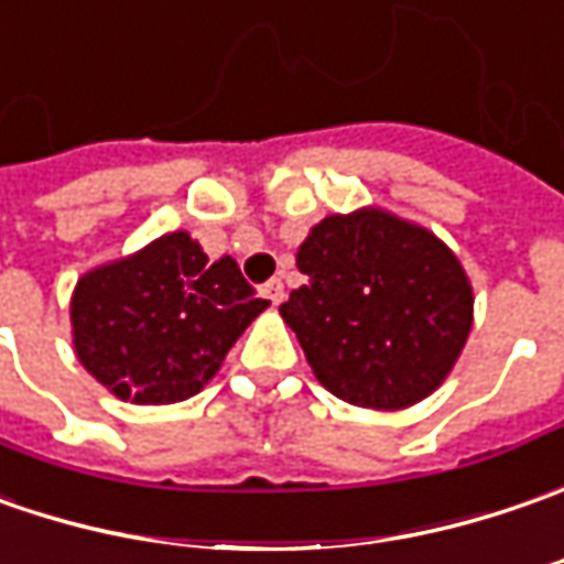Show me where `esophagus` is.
<instances>
[{
  "instance_id": "1",
  "label": "esophagus",
  "mask_w": 564,
  "mask_h": 564,
  "mask_svg": "<svg viewBox=\"0 0 564 564\" xmlns=\"http://www.w3.org/2000/svg\"><path fill=\"white\" fill-rule=\"evenodd\" d=\"M264 296L274 302V305H281V302L286 300V290H283L281 278H271V281L264 283Z\"/></svg>"
}]
</instances>
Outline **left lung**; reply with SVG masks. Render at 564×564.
I'll use <instances>...</instances> for the list:
<instances>
[{
	"label": "left lung",
	"instance_id": "1",
	"mask_svg": "<svg viewBox=\"0 0 564 564\" xmlns=\"http://www.w3.org/2000/svg\"><path fill=\"white\" fill-rule=\"evenodd\" d=\"M308 281L281 305L315 378L352 405L434 393L471 330V283L434 234L378 208L330 215L296 252Z\"/></svg>",
	"mask_w": 564,
	"mask_h": 564
}]
</instances>
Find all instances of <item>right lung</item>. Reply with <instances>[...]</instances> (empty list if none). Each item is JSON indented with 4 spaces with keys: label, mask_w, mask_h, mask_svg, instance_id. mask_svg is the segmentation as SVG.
<instances>
[{
    "label": "right lung",
    "mask_w": 564,
    "mask_h": 564,
    "mask_svg": "<svg viewBox=\"0 0 564 564\" xmlns=\"http://www.w3.org/2000/svg\"><path fill=\"white\" fill-rule=\"evenodd\" d=\"M264 308L230 256L208 262L186 234H167L80 278L74 349L115 397L165 405L199 393Z\"/></svg>",
    "instance_id": "add662e5"
}]
</instances>
